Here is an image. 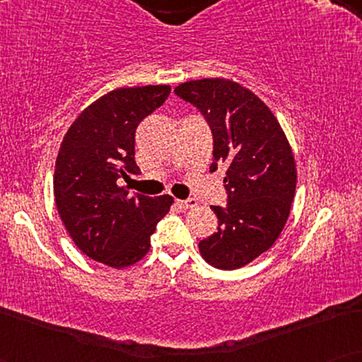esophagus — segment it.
Segmentation results:
<instances>
[{
  "label": "esophagus",
  "mask_w": 362,
  "mask_h": 362,
  "mask_svg": "<svg viewBox=\"0 0 362 362\" xmlns=\"http://www.w3.org/2000/svg\"><path fill=\"white\" fill-rule=\"evenodd\" d=\"M176 206L182 211H187V209H191V207H196L197 201L196 199H177Z\"/></svg>",
  "instance_id": "obj_1"
}]
</instances>
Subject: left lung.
<instances>
[{"label": "left lung", "mask_w": 362, "mask_h": 362, "mask_svg": "<svg viewBox=\"0 0 362 362\" xmlns=\"http://www.w3.org/2000/svg\"><path fill=\"white\" fill-rule=\"evenodd\" d=\"M211 128V170L227 165L226 206H211L217 232L199 242L207 264L240 269L269 250L284 230L296 187L291 148L270 108L249 88L226 78H201L175 88Z\"/></svg>", "instance_id": "obj_1"}]
</instances>
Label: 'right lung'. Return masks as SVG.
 <instances>
[{
    "instance_id": "1",
    "label": "right lung",
    "mask_w": 362,
    "mask_h": 362,
    "mask_svg": "<svg viewBox=\"0 0 362 362\" xmlns=\"http://www.w3.org/2000/svg\"><path fill=\"white\" fill-rule=\"evenodd\" d=\"M170 86L117 88L88 105L64 136L54 173L59 216L74 244L113 269L136 264L150 250L171 196L128 194L118 180L138 171L135 133L161 107Z\"/></svg>"
}]
</instances>
